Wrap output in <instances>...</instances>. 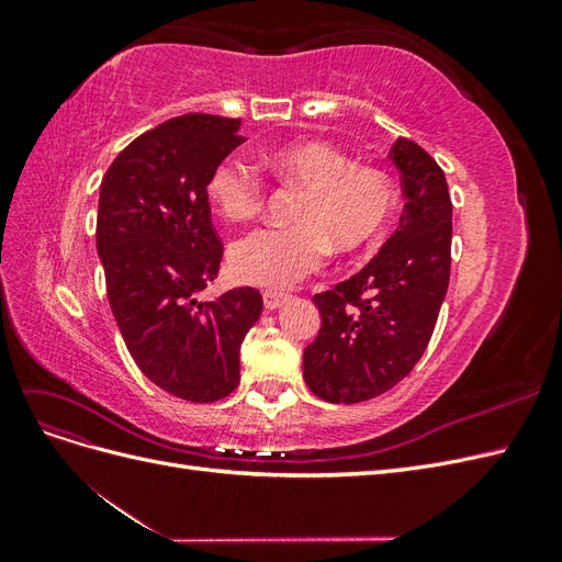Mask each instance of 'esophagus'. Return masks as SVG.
I'll return each mask as SVG.
<instances>
[{
	"label": "esophagus",
	"mask_w": 562,
	"mask_h": 562,
	"mask_svg": "<svg viewBox=\"0 0 562 562\" xmlns=\"http://www.w3.org/2000/svg\"><path fill=\"white\" fill-rule=\"evenodd\" d=\"M262 300H265V310H267V312H274V310H279L281 304L288 300V295H285V293H277V291H267V293L262 295Z\"/></svg>",
	"instance_id": "obj_1"
}]
</instances>
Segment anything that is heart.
Returning a JSON list of instances; mask_svg holds the SVG:
<instances>
[{"mask_svg":"<svg viewBox=\"0 0 562 562\" xmlns=\"http://www.w3.org/2000/svg\"><path fill=\"white\" fill-rule=\"evenodd\" d=\"M271 173L295 182L304 196L295 227L258 229L229 250L234 277L262 288H288L316 271L330 246L359 250L384 229L394 213V184L372 166H353L326 143H293L267 157ZM209 199L220 215L244 223L260 213L265 184L241 159L220 161L209 178Z\"/></svg>","mask_w":562,"mask_h":562,"instance_id":"1","label":"heart"}]
</instances>
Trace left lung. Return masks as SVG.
I'll use <instances>...</instances> for the list:
<instances>
[{
	"instance_id": "obj_1",
	"label": "left lung",
	"mask_w": 562,
	"mask_h": 562,
	"mask_svg": "<svg viewBox=\"0 0 562 562\" xmlns=\"http://www.w3.org/2000/svg\"><path fill=\"white\" fill-rule=\"evenodd\" d=\"M403 182L396 232L359 274L314 295L321 330L302 372L328 403H361L396 386L427 349L450 281L452 201L427 149L398 138L389 149Z\"/></svg>"
}]
</instances>
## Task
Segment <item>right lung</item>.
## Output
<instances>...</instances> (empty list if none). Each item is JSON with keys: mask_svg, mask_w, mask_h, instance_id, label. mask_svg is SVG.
<instances>
[{"mask_svg": "<svg viewBox=\"0 0 562 562\" xmlns=\"http://www.w3.org/2000/svg\"><path fill=\"white\" fill-rule=\"evenodd\" d=\"M239 119H168L119 151L100 182L95 246L108 300L143 375L171 396L211 403L239 384V351L262 312L255 288L196 295L223 260L209 178L239 147Z\"/></svg>", "mask_w": 562, "mask_h": 562, "instance_id": "1", "label": "right lung"}]
</instances>
